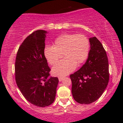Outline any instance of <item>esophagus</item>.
<instances>
[{
	"label": "esophagus",
	"mask_w": 123,
	"mask_h": 123,
	"mask_svg": "<svg viewBox=\"0 0 123 123\" xmlns=\"http://www.w3.org/2000/svg\"><path fill=\"white\" fill-rule=\"evenodd\" d=\"M63 78H64L63 77H60V76H59V77H58L59 80V81H62V80H63Z\"/></svg>",
	"instance_id": "obj_1"
}]
</instances>
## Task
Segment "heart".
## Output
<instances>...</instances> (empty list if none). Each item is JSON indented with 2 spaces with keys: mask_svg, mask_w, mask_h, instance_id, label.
<instances>
[{
  "mask_svg": "<svg viewBox=\"0 0 123 123\" xmlns=\"http://www.w3.org/2000/svg\"><path fill=\"white\" fill-rule=\"evenodd\" d=\"M90 49V41L86 35L64 33L55 38L53 46H46L44 54L51 65H55L63 55L65 57L53 68L54 75H65L87 60Z\"/></svg>",
  "mask_w": 123,
  "mask_h": 123,
  "instance_id": "b5f03b06",
  "label": "heart"
}]
</instances>
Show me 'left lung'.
I'll list each match as a JSON object with an SVG mask.
<instances>
[{"mask_svg": "<svg viewBox=\"0 0 123 123\" xmlns=\"http://www.w3.org/2000/svg\"><path fill=\"white\" fill-rule=\"evenodd\" d=\"M89 40L91 49L86 62L70 75L72 95L81 104H90L100 98L109 80L108 58L105 49L96 37Z\"/></svg>", "mask_w": 123, "mask_h": 123, "instance_id": "left-lung-1", "label": "left lung"}]
</instances>
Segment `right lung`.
<instances>
[{
	"mask_svg": "<svg viewBox=\"0 0 123 123\" xmlns=\"http://www.w3.org/2000/svg\"><path fill=\"white\" fill-rule=\"evenodd\" d=\"M46 31L37 30L19 47L15 62L17 85L25 98L36 106H48L54 101L59 80L50 77L45 56Z\"/></svg>",
	"mask_w": 123,
	"mask_h": 123,
	"instance_id": "obj_1",
	"label": "right lung"
}]
</instances>
